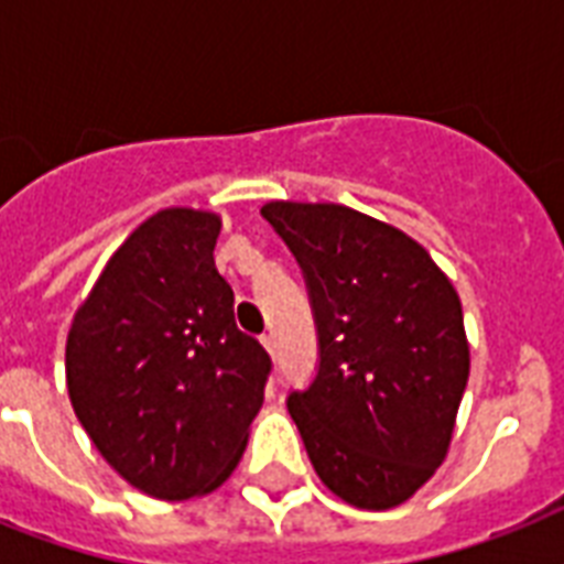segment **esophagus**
I'll use <instances>...</instances> for the list:
<instances>
[{"label":"esophagus","instance_id":"esophagus-1","mask_svg":"<svg viewBox=\"0 0 564 564\" xmlns=\"http://www.w3.org/2000/svg\"><path fill=\"white\" fill-rule=\"evenodd\" d=\"M260 343H263L265 351H269L274 357V336L272 334H263V336H260Z\"/></svg>","mask_w":564,"mask_h":564}]
</instances>
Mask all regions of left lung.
Here are the masks:
<instances>
[{"label":"left lung","instance_id":"1","mask_svg":"<svg viewBox=\"0 0 564 564\" xmlns=\"http://www.w3.org/2000/svg\"><path fill=\"white\" fill-rule=\"evenodd\" d=\"M307 281L313 383L290 392L316 474L357 509H392L433 477L468 383L454 283L403 230L343 204H263Z\"/></svg>","mask_w":564,"mask_h":564}]
</instances>
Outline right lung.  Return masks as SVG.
<instances>
[{
    "instance_id": "add662e5",
    "label": "right lung",
    "mask_w": 564,
    "mask_h": 564,
    "mask_svg": "<svg viewBox=\"0 0 564 564\" xmlns=\"http://www.w3.org/2000/svg\"><path fill=\"white\" fill-rule=\"evenodd\" d=\"M216 213L170 207L110 257L66 336L73 410L119 477L158 500L219 489L272 360L234 322Z\"/></svg>"
}]
</instances>
